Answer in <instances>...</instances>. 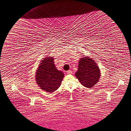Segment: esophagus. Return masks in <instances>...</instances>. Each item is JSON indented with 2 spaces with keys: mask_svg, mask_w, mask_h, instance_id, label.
Masks as SVG:
<instances>
[{
  "mask_svg": "<svg viewBox=\"0 0 131 131\" xmlns=\"http://www.w3.org/2000/svg\"><path fill=\"white\" fill-rule=\"evenodd\" d=\"M72 72L71 70H69L66 72V73L67 74H72Z\"/></svg>",
  "mask_w": 131,
  "mask_h": 131,
  "instance_id": "34e87169",
  "label": "esophagus"
}]
</instances>
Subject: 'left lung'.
<instances>
[{
	"mask_svg": "<svg viewBox=\"0 0 131 131\" xmlns=\"http://www.w3.org/2000/svg\"><path fill=\"white\" fill-rule=\"evenodd\" d=\"M75 76L82 85L87 88H92L99 82L101 71L95 61L86 56L79 59L78 70Z\"/></svg>",
	"mask_w": 131,
	"mask_h": 131,
	"instance_id": "1",
	"label": "left lung"
}]
</instances>
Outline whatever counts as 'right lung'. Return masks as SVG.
Wrapping results in <instances>:
<instances>
[{
    "label": "right lung",
    "instance_id": "1",
    "mask_svg": "<svg viewBox=\"0 0 131 131\" xmlns=\"http://www.w3.org/2000/svg\"><path fill=\"white\" fill-rule=\"evenodd\" d=\"M54 58L47 57L40 62L35 73V81L41 89L52 93L60 87L64 74L55 66Z\"/></svg>",
    "mask_w": 131,
    "mask_h": 131
}]
</instances>
